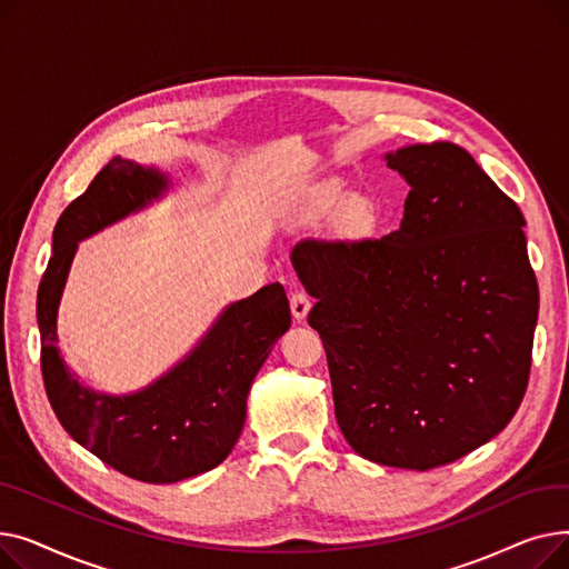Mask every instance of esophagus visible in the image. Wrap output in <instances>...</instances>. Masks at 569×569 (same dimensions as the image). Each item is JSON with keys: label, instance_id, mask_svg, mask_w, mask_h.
Returning a JSON list of instances; mask_svg holds the SVG:
<instances>
[{"label": "esophagus", "instance_id": "esophagus-1", "mask_svg": "<svg viewBox=\"0 0 569 569\" xmlns=\"http://www.w3.org/2000/svg\"><path fill=\"white\" fill-rule=\"evenodd\" d=\"M309 309H311V300L307 297V292L302 290L290 292V311L297 322H302L309 316Z\"/></svg>", "mask_w": 569, "mask_h": 569}]
</instances>
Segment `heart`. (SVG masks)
<instances>
[{"mask_svg": "<svg viewBox=\"0 0 569 569\" xmlns=\"http://www.w3.org/2000/svg\"><path fill=\"white\" fill-rule=\"evenodd\" d=\"M341 200H343V196H341L339 191H330V193H327V196L320 200V204H318V214H322V217H325V214H332L335 209H339ZM348 214H350V219H352V221H365V219L369 217L365 202H352V204L348 207Z\"/></svg>", "mask_w": 569, "mask_h": 569, "instance_id": "1", "label": "heart"}]
</instances>
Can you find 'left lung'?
<instances>
[{
	"instance_id": "1",
	"label": "left lung",
	"mask_w": 569,
	"mask_h": 569,
	"mask_svg": "<svg viewBox=\"0 0 569 569\" xmlns=\"http://www.w3.org/2000/svg\"><path fill=\"white\" fill-rule=\"evenodd\" d=\"M410 184L401 228L302 239L292 267L316 297L335 415L352 450L429 470L489 442L528 387L540 290L526 219L455 142L387 154Z\"/></svg>"
}]
</instances>
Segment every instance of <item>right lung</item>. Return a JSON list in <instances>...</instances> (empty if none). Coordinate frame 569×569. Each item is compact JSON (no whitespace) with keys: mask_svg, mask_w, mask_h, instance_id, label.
I'll list each match as a JSON object with an SVG mask.
<instances>
[{"mask_svg":"<svg viewBox=\"0 0 569 569\" xmlns=\"http://www.w3.org/2000/svg\"><path fill=\"white\" fill-rule=\"evenodd\" d=\"M168 191V174L114 157L59 217L39 283L37 320L48 401L67 433L133 480L172 485L217 468L247 420V397L267 355L290 327L281 283L230 305L200 343L136 395L82 387L57 350V309L78 242Z\"/></svg>","mask_w":569,"mask_h":569,"instance_id":"obj_1","label":"right lung"}]
</instances>
